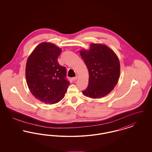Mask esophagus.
I'll use <instances>...</instances> for the list:
<instances>
[{
	"instance_id": "34e87169",
	"label": "esophagus",
	"mask_w": 152,
	"mask_h": 152,
	"mask_svg": "<svg viewBox=\"0 0 152 152\" xmlns=\"http://www.w3.org/2000/svg\"><path fill=\"white\" fill-rule=\"evenodd\" d=\"M77 79V76H75V77H73L72 80L73 81H76V80Z\"/></svg>"
}]
</instances>
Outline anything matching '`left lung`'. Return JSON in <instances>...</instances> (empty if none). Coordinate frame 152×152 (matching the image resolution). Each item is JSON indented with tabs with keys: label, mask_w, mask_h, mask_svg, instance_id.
Returning a JSON list of instances; mask_svg holds the SVG:
<instances>
[{
	"label": "left lung",
	"mask_w": 152,
	"mask_h": 152,
	"mask_svg": "<svg viewBox=\"0 0 152 152\" xmlns=\"http://www.w3.org/2000/svg\"><path fill=\"white\" fill-rule=\"evenodd\" d=\"M89 72V83L83 91L85 96L99 99L110 93L116 86L120 76V65L116 53L108 47L91 44L89 51L81 50Z\"/></svg>",
	"instance_id": "8db88e82"
}]
</instances>
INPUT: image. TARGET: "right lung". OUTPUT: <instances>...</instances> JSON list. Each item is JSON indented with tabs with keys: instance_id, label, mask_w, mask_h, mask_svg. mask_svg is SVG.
I'll return each instance as SVG.
<instances>
[{
	"instance_id": "add662e5",
	"label": "right lung",
	"mask_w": 152,
	"mask_h": 152,
	"mask_svg": "<svg viewBox=\"0 0 152 152\" xmlns=\"http://www.w3.org/2000/svg\"><path fill=\"white\" fill-rule=\"evenodd\" d=\"M61 50L53 44H39L27 59L26 77L29 90L37 100L45 104H55L65 96L69 81L66 70L58 64Z\"/></svg>"
}]
</instances>
